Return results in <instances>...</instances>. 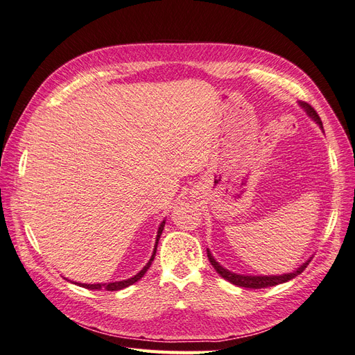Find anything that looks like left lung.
Returning a JSON list of instances; mask_svg holds the SVG:
<instances>
[{
	"label": "left lung",
	"mask_w": 355,
	"mask_h": 355,
	"mask_svg": "<svg viewBox=\"0 0 355 355\" xmlns=\"http://www.w3.org/2000/svg\"><path fill=\"white\" fill-rule=\"evenodd\" d=\"M300 106H302V108L308 112V115L313 116L314 120L318 123V125L323 128V123H321V118L318 116L317 111L313 108V106H311L309 103H305V102H300ZM207 257H209V261L213 265L214 270H216V272L222 278H225V280L235 284V286L247 287V288H263V287H272V286H277V284L286 283L288 280H292V278L297 277L300 272H304V270L308 266V263L311 262V261H308L304 265H300V268H297V270L293 271V272L283 274V275H268V277L263 275L262 277V275H239V274H234V272H231L228 270H225L223 266H220L216 261H214V257L211 256L209 249H207Z\"/></svg>",
	"instance_id": "8db88e82"
}]
</instances>
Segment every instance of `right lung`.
I'll return each instance as SVG.
<instances>
[{
    "mask_svg": "<svg viewBox=\"0 0 355 355\" xmlns=\"http://www.w3.org/2000/svg\"><path fill=\"white\" fill-rule=\"evenodd\" d=\"M164 223H166V222L163 220V222H161V225H159L158 234H157V240H155V247H154V253H153V256H151V259H149V262L144 266V270H142L141 272H137L135 277L128 278V280H124V282H115V283H108V284H81V283H78V286L85 287V288H90V290H101V288H105V290H110V292H115V290L125 288V287L132 286V284H135L136 282L141 280V278L145 275V272L149 270V266H151V263H153V261H154L155 252H157V245H158V240H159V237H161V232H163V230H164Z\"/></svg>",
    "mask_w": 355,
    "mask_h": 355,
    "instance_id": "right-lung-1",
    "label": "right lung"
}]
</instances>
